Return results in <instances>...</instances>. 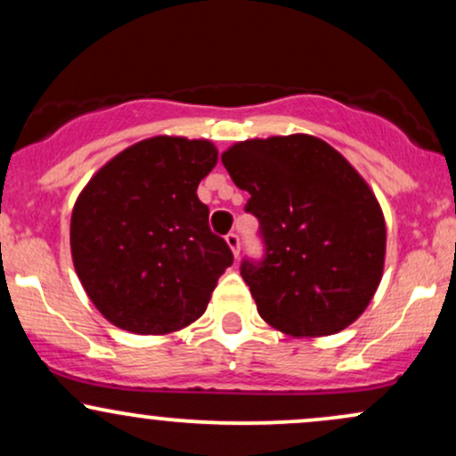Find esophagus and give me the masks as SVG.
<instances>
[{
    "mask_svg": "<svg viewBox=\"0 0 456 456\" xmlns=\"http://www.w3.org/2000/svg\"><path fill=\"white\" fill-rule=\"evenodd\" d=\"M227 244H229V248H232V253L235 255V257H238L240 255V235L238 233H227Z\"/></svg>",
    "mask_w": 456,
    "mask_h": 456,
    "instance_id": "1",
    "label": "esophagus"
}]
</instances>
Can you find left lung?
Returning <instances> with one entry per match:
<instances>
[{"label":"left lung","mask_w":456,"mask_h":456,"mask_svg":"<svg viewBox=\"0 0 456 456\" xmlns=\"http://www.w3.org/2000/svg\"><path fill=\"white\" fill-rule=\"evenodd\" d=\"M221 160L259 221L264 257L244 259L240 274L261 319L291 337L354 323L386 257L384 214L362 175L311 134L240 141Z\"/></svg>","instance_id":"8db88e82"}]
</instances>
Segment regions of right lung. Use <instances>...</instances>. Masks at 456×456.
I'll list each match as a JSON object with an SVG mask.
<instances>
[{
	"label": "right lung",
	"instance_id": "1",
	"mask_svg": "<svg viewBox=\"0 0 456 456\" xmlns=\"http://www.w3.org/2000/svg\"><path fill=\"white\" fill-rule=\"evenodd\" d=\"M216 160L210 141L162 134L119 151L81 191L70 218L72 264L113 326L169 334L206 313L233 264L197 197Z\"/></svg>",
	"mask_w": 456,
	"mask_h": 456
}]
</instances>
